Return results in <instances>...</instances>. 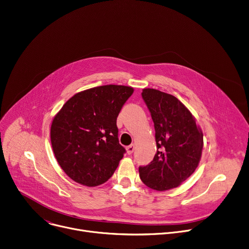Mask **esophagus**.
<instances>
[{"label":"esophagus","instance_id":"34e87169","mask_svg":"<svg viewBox=\"0 0 249 249\" xmlns=\"http://www.w3.org/2000/svg\"><path fill=\"white\" fill-rule=\"evenodd\" d=\"M134 149H135V144H131V145L127 146V148H126V150H127V153H128L129 155H131L132 153H133V151H134Z\"/></svg>","mask_w":249,"mask_h":249}]
</instances>
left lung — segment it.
Returning a JSON list of instances; mask_svg holds the SVG:
<instances>
[{
	"label": "left lung",
	"instance_id": "1",
	"mask_svg": "<svg viewBox=\"0 0 249 249\" xmlns=\"http://www.w3.org/2000/svg\"><path fill=\"white\" fill-rule=\"evenodd\" d=\"M142 97L154 122L157 152L150 164L139 167V176L146 186L157 191L176 188L200 162L202 130L175 96L145 88Z\"/></svg>",
	"mask_w": 249,
	"mask_h": 249
}]
</instances>
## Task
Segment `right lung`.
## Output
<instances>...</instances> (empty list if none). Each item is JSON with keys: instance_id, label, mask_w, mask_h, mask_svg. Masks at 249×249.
<instances>
[{"instance_id": "obj_1", "label": "right lung", "mask_w": 249, "mask_h": 249, "mask_svg": "<svg viewBox=\"0 0 249 249\" xmlns=\"http://www.w3.org/2000/svg\"><path fill=\"white\" fill-rule=\"evenodd\" d=\"M134 89L104 85L76 93L54 116L51 143L55 157L72 180L88 187L113 175L125 149L116 125L119 112Z\"/></svg>"}]
</instances>
